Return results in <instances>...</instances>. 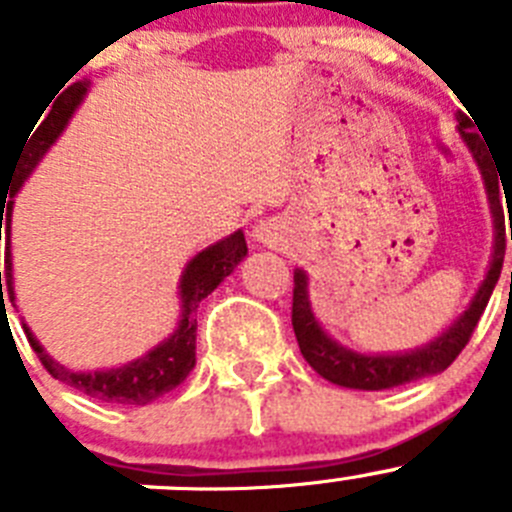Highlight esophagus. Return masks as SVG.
<instances>
[{
    "mask_svg": "<svg viewBox=\"0 0 512 512\" xmlns=\"http://www.w3.org/2000/svg\"><path fill=\"white\" fill-rule=\"evenodd\" d=\"M252 237L260 245H280L285 240V224L280 219H260V222L252 227Z\"/></svg>",
    "mask_w": 512,
    "mask_h": 512,
    "instance_id": "esophagus-1",
    "label": "esophagus"
}]
</instances>
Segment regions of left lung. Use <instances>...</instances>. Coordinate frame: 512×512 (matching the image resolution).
<instances>
[{
	"mask_svg": "<svg viewBox=\"0 0 512 512\" xmlns=\"http://www.w3.org/2000/svg\"><path fill=\"white\" fill-rule=\"evenodd\" d=\"M460 126V138L465 141L467 151L475 159L477 169L482 174V184H485L487 202H490V214H493L495 227V245H493V260L487 265L485 280L477 288L475 298L470 300L465 310L457 315L450 328H444L434 341L424 343V346L412 348L404 353H361L353 348L343 346L336 338L328 336L323 326L318 323L310 305L308 295V272L295 270L293 272V331L298 338V346L303 358L313 366L318 374L326 381L346 389L358 391H381L394 389V386L409 384V381H419L424 376L442 374L447 366L460 356L462 348L470 341L472 331H475L477 321H480L482 310H485L487 300L493 295L495 285H498L500 270H503L505 257V219H503V197H500V171L495 166V159L487 156V148L482 143L480 133L472 131V123L467 116H457ZM505 191V189H503ZM512 240V227L508 229Z\"/></svg>",
	"mask_w": 512,
	"mask_h": 512,
	"instance_id": "1",
	"label": "left lung"
}]
</instances>
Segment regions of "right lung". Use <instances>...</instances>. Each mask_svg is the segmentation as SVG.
<instances>
[{
  "label": "right lung",
  "instance_id": "obj_1",
  "mask_svg": "<svg viewBox=\"0 0 512 512\" xmlns=\"http://www.w3.org/2000/svg\"><path fill=\"white\" fill-rule=\"evenodd\" d=\"M88 80H78L70 88H65V93L55 100L50 116L42 121V126L37 131L27 133V146H22V154H19L17 164H14L12 179H9V199H4L0 194V202L7 204V214L4 207L0 212V219L4 224L0 227V234L4 232V245H7V270H4V278L0 272V290L2 283H7L9 298L14 303V275H12V207H14V194L22 189L27 179H30L32 171L37 169V164L42 161V156L52 148V143L60 138V133L65 131L68 121L73 118L75 108L83 103L85 93H88ZM247 255V242L245 232L237 229L224 240L214 242V245L204 247L202 252L191 257L186 262L184 272H181L179 280V321H176L174 331L164 338L161 343H156L151 351H146L143 356L126 361L121 366H108V369H95V371H75L68 366L57 364L55 358L40 346V341L35 338V333L27 328L25 333L30 346L35 348V353L40 356L42 366L55 376L62 384L73 386V389L83 391V394L93 396L100 401H116V404H136L143 407L148 401L159 399L166 391L176 389L179 384H184L186 376L191 374V369L197 366V308L219 283H222L227 275H232L234 267L240 265Z\"/></svg>",
  "mask_w": 512,
  "mask_h": 512
}]
</instances>
